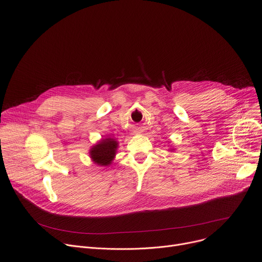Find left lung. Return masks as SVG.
Instances as JSON below:
<instances>
[{
  "label": "left lung",
  "mask_w": 262,
  "mask_h": 262,
  "mask_svg": "<svg viewBox=\"0 0 262 262\" xmlns=\"http://www.w3.org/2000/svg\"><path fill=\"white\" fill-rule=\"evenodd\" d=\"M170 150H174V148H171V149H170Z\"/></svg>",
  "instance_id": "8db88e82"
}]
</instances>
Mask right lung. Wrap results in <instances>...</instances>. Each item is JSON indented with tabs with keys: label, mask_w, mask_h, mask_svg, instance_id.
I'll return each instance as SVG.
<instances>
[{
	"label": "right lung",
	"mask_w": 262,
	"mask_h": 262,
	"mask_svg": "<svg viewBox=\"0 0 262 262\" xmlns=\"http://www.w3.org/2000/svg\"><path fill=\"white\" fill-rule=\"evenodd\" d=\"M118 146L119 142L113 138L101 139L91 147L90 158L94 164L106 167L114 161Z\"/></svg>",
	"instance_id": "obj_1"
}]
</instances>
